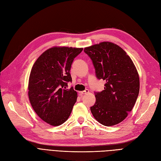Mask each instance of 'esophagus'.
<instances>
[{"label":"esophagus","mask_w":161,"mask_h":161,"mask_svg":"<svg viewBox=\"0 0 161 161\" xmlns=\"http://www.w3.org/2000/svg\"><path fill=\"white\" fill-rule=\"evenodd\" d=\"M88 92H89V91H88V89H86L84 91L79 92V94H80V95H85V94H87Z\"/></svg>","instance_id":"obj_1"}]
</instances>
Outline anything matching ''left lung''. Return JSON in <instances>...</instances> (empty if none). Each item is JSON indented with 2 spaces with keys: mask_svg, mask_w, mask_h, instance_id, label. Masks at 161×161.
I'll list each match as a JSON object with an SVG mask.
<instances>
[{
  "mask_svg": "<svg viewBox=\"0 0 161 161\" xmlns=\"http://www.w3.org/2000/svg\"><path fill=\"white\" fill-rule=\"evenodd\" d=\"M98 79L106 81L104 90L95 92L91 107L95 119L103 125L113 126L125 119L139 93V76L131 58L124 50L110 42L86 47Z\"/></svg>",
  "mask_w": 161,
  "mask_h": 161,
  "instance_id": "1",
  "label": "left lung"
}]
</instances>
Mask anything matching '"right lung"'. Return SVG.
<instances>
[{
    "label": "right lung",
    "instance_id": "1",
    "mask_svg": "<svg viewBox=\"0 0 161 161\" xmlns=\"http://www.w3.org/2000/svg\"><path fill=\"white\" fill-rule=\"evenodd\" d=\"M82 50L53 47L44 52L32 66L28 88L29 101L36 114L52 126L64 123L76 101L73 87L66 88L72 81V63Z\"/></svg>",
    "mask_w": 161,
    "mask_h": 161
}]
</instances>
